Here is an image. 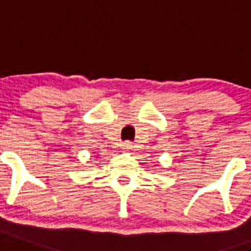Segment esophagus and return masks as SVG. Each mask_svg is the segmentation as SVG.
I'll list each match as a JSON object with an SVG mask.
<instances>
[{
  "instance_id": "34e87169",
  "label": "esophagus",
  "mask_w": 251,
  "mask_h": 251,
  "mask_svg": "<svg viewBox=\"0 0 251 251\" xmlns=\"http://www.w3.org/2000/svg\"><path fill=\"white\" fill-rule=\"evenodd\" d=\"M122 147H124V150H127V151H129V150H133V143H131V142H124V143H122Z\"/></svg>"
}]
</instances>
